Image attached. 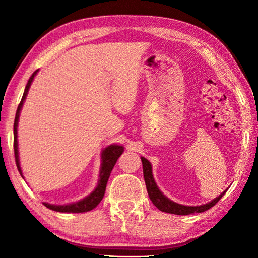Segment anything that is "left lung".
Here are the masks:
<instances>
[{
    "mask_svg": "<svg viewBox=\"0 0 258 258\" xmlns=\"http://www.w3.org/2000/svg\"><path fill=\"white\" fill-rule=\"evenodd\" d=\"M141 160L143 166V177H145L148 195H149V198L152 204L161 212L175 214V215H189V214L194 213H203L205 211H207V209L212 208L214 205H216L218 203V200L223 197L226 192L224 191L223 194H221L217 198L212 200L211 203L202 205V206H183V205L172 202V200H169L167 197H165V196L161 194V191L158 189V186H157L154 180V176H152V168L149 160L143 158V157H141Z\"/></svg>",
    "mask_w": 258,
    "mask_h": 258,
    "instance_id": "obj_1",
    "label": "left lung"
}]
</instances>
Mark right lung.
<instances>
[{
	"label": "right lung",
	"instance_id": "1",
	"mask_svg": "<svg viewBox=\"0 0 258 258\" xmlns=\"http://www.w3.org/2000/svg\"><path fill=\"white\" fill-rule=\"evenodd\" d=\"M38 71H35L32 76L29 77L27 85L25 87L23 98H21V101L19 103L18 108H17V112H16V117H15V124H14V149H15V158H16V165L17 168L20 173V175H23L21 173V168L19 165V157H18V141H17V126H18V118H19V113H20V109L23 107V103L26 99V95H27V92L29 90V86L32 84L34 76L36 75ZM124 148L121 146H109L102 151V164H101V171H100V178H99V183L95 190L91 194L90 196H87L86 198H84L81 202H77L75 204H69V205H51L47 203H43L45 207L49 209H52V211L55 212H61V213H85V212H90L98 206L101 202L103 196H104V191H106V186H107V182L108 178L110 176V173L112 171L113 166H115L117 159L119 158L120 155L123 154Z\"/></svg>",
	"mask_w": 258,
	"mask_h": 258
}]
</instances>
